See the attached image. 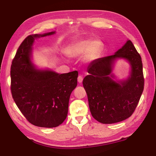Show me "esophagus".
Returning a JSON list of instances; mask_svg holds the SVG:
<instances>
[{
    "label": "esophagus",
    "instance_id": "esophagus-1",
    "mask_svg": "<svg viewBox=\"0 0 156 156\" xmlns=\"http://www.w3.org/2000/svg\"><path fill=\"white\" fill-rule=\"evenodd\" d=\"M83 76H82L81 75L80 76H79L78 77V82L79 83H81L82 82H83Z\"/></svg>",
    "mask_w": 156,
    "mask_h": 156
}]
</instances>
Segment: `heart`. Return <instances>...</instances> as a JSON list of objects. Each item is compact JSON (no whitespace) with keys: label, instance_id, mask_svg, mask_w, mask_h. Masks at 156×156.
Here are the masks:
<instances>
[{"label":"heart","instance_id":"1","mask_svg":"<svg viewBox=\"0 0 156 156\" xmlns=\"http://www.w3.org/2000/svg\"><path fill=\"white\" fill-rule=\"evenodd\" d=\"M102 43L100 40H82L71 44L67 47V53L71 57H80L84 54L87 61L94 60L102 49Z\"/></svg>","mask_w":156,"mask_h":156}]
</instances>
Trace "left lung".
<instances>
[{
    "label": "left lung",
    "instance_id": "obj_1",
    "mask_svg": "<svg viewBox=\"0 0 156 156\" xmlns=\"http://www.w3.org/2000/svg\"><path fill=\"white\" fill-rule=\"evenodd\" d=\"M118 57L127 59L132 66L130 76L116 83L109 75L113 61ZM83 84L87 94L92 116L102 124L126 120L133 114L144 90V78L140 55L128 41L112 56L94 60L88 68Z\"/></svg>",
    "mask_w": 156,
    "mask_h": 156
}]
</instances>
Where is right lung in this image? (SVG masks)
<instances>
[{
    "label": "right lung",
    "instance_id": "right-lung-1",
    "mask_svg": "<svg viewBox=\"0 0 156 156\" xmlns=\"http://www.w3.org/2000/svg\"><path fill=\"white\" fill-rule=\"evenodd\" d=\"M54 33L28 36L18 47L10 72L15 103L27 121L41 127H56L64 122L70 95L77 86V71L58 74L35 69L31 62L34 39Z\"/></svg>",
    "mask_w": 156,
    "mask_h": 156
}]
</instances>
